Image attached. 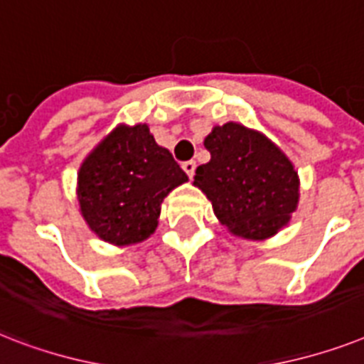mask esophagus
Wrapping results in <instances>:
<instances>
[{"mask_svg": "<svg viewBox=\"0 0 364 364\" xmlns=\"http://www.w3.org/2000/svg\"><path fill=\"white\" fill-rule=\"evenodd\" d=\"M183 170H185V173H187L188 177H194V170H196V162L194 161H187V162H183Z\"/></svg>", "mask_w": 364, "mask_h": 364, "instance_id": "1", "label": "esophagus"}]
</instances>
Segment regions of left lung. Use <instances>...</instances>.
Masks as SVG:
<instances>
[{"instance_id": "1", "label": "left lung", "mask_w": 364, "mask_h": 364, "mask_svg": "<svg viewBox=\"0 0 364 364\" xmlns=\"http://www.w3.org/2000/svg\"><path fill=\"white\" fill-rule=\"evenodd\" d=\"M203 146L211 161L196 168L194 187L205 194L218 223L235 237L264 241L291 220L299 205V173L264 132L228 121Z\"/></svg>"}]
</instances>
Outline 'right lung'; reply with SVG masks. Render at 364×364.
Listing matches in <instances>:
<instances>
[{
	"label": "right lung",
	"instance_id": "1",
	"mask_svg": "<svg viewBox=\"0 0 364 364\" xmlns=\"http://www.w3.org/2000/svg\"><path fill=\"white\" fill-rule=\"evenodd\" d=\"M76 181L87 228L114 247H129L151 237L164 198L188 177L147 123H119L82 161Z\"/></svg>",
	"mask_w": 364,
	"mask_h": 364
}]
</instances>
